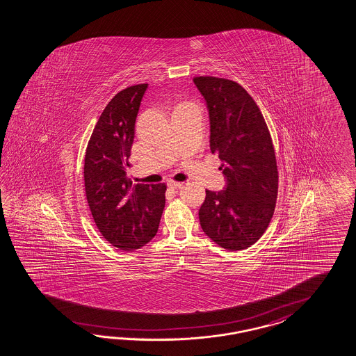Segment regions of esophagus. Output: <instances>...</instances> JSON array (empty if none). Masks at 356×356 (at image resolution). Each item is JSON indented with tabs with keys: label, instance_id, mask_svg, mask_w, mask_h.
Masks as SVG:
<instances>
[{
	"label": "esophagus",
	"instance_id": "esophagus-1",
	"mask_svg": "<svg viewBox=\"0 0 356 356\" xmlns=\"http://www.w3.org/2000/svg\"><path fill=\"white\" fill-rule=\"evenodd\" d=\"M168 186L171 188V189H179V188H181L183 186V183H179V181H168Z\"/></svg>",
	"mask_w": 356,
	"mask_h": 356
}]
</instances>
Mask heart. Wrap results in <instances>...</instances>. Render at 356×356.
Returning a JSON list of instances; mask_svg holds the SVG:
<instances>
[{
	"label": "heart",
	"mask_w": 356,
	"mask_h": 356,
	"mask_svg": "<svg viewBox=\"0 0 356 356\" xmlns=\"http://www.w3.org/2000/svg\"><path fill=\"white\" fill-rule=\"evenodd\" d=\"M188 106H197L194 105L193 102H189V101H180V102H177L176 105H175V108H173V111H177V110H181L184 107H188Z\"/></svg>",
	"instance_id": "b5f03b06"
}]
</instances>
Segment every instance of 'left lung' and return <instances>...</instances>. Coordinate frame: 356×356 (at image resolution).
Masks as SVG:
<instances>
[{"mask_svg":"<svg viewBox=\"0 0 356 356\" xmlns=\"http://www.w3.org/2000/svg\"><path fill=\"white\" fill-rule=\"evenodd\" d=\"M194 84L210 114V149L222 161L227 186L206 191L200 209L203 232L222 249L243 250L263 236L273 216L279 172L268 127L238 83L197 76Z\"/></svg>","mask_w":356,"mask_h":356,"instance_id":"1","label":"left lung"}]
</instances>
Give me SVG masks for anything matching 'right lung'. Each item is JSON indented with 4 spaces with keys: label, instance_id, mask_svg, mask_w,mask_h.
<instances>
[{
    "label": "right lung",
    "instance_id": "add662e5",
    "mask_svg": "<svg viewBox=\"0 0 356 356\" xmlns=\"http://www.w3.org/2000/svg\"><path fill=\"white\" fill-rule=\"evenodd\" d=\"M147 84L120 90L105 107L88 143L84 184L98 231L124 251L143 248L158 232L167 185L127 177L135 122Z\"/></svg>",
    "mask_w": 356,
    "mask_h": 356
}]
</instances>
